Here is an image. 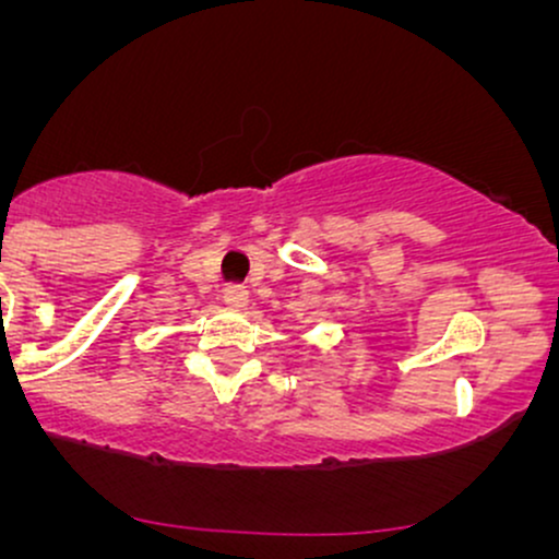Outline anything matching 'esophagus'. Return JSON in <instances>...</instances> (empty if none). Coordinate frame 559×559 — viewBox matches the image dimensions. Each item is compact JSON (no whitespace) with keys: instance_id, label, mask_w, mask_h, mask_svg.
<instances>
[{"instance_id":"1","label":"esophagus","mask_w":559,"mask_h":559,"mask_svg":"<svg viewBox=\"0 0 559 559\" xmlns=\"http://www.w3.org/2000/svg\"><path fill=\"white\" fill-rule=\"evenodd\" d=\"M223 301H226L228 307H234V310H243L249 301V292L243 286H226V292H223Z\"/></svg>"}]
</instances>
